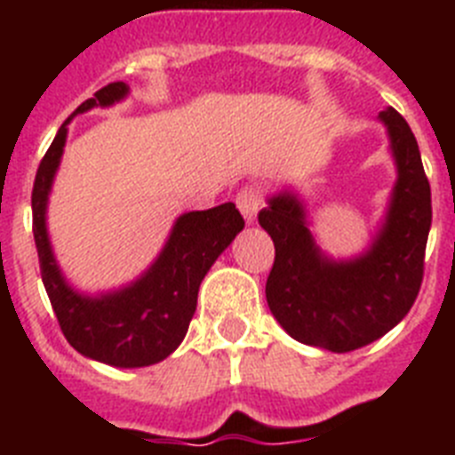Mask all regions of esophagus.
Returning a JSON list of instances; mask_svg holds the SVG:
<instances>
[{
  "label": "esophagus",
  "instance_id": "34e87169",
  "mask_svg": "<svg viewBox=\"0 0 455 455\" xmlns=\"http://www.w3.org/2000/svg\"><path fill=\"white\" fill-rule=\"evenodd\" d=\"M236 207H239V212L243 214V219H246L248 223H255L257 212L262 207V191H259V187L248 184V187L241 188V191L236 193Z\"/></svg>",
  "mask_w": 455,
  "mask_h": 455
}]
</instances>
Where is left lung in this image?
Returning a JSON list of instances; mask_svg holds the SVG:
<instances>
[{
    "mask_svg": "<svg viewBox=\"0 0 455 455\" xmlns=\"http://www.w3.org/2000/svg\"><path fill=\"white\" fill-rule=\"evenodd\" d=\"M378 120L387 127L396 182L367 251L348 259L325 255L299 193H275L259 212V225L275 246L268 309L293 339L323 351L348 353L380 339L408 315L421 287L431 184L403 116L387 107Z\"/></svg>",
    "mask_w": 455,
    "mask_h": 455,
    "instance_id": "obj_1",
    "label": "left lung"
}]
</instances>
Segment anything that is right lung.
I'll use <instances>...</instances> for the list:
<instances>
[{"label": "right lung", "instance_id": "add662e5", "mask_svg": "<svg viewBox=\"0 0 455 455\" xmlns=\"http://www.w3.org/2000/svg\"><path fill=\"white\" fill-rule=\"evenodd\" d=\"M127 95V84H108L95 92V98L79 104L59 127L36 172L31 212L40 275L70 347L95 363L136 369L162 363L182 344L198 303L200 283L220 252L243 230V219L235 203L187 212L172 223L155 262L130 284L111 291L84 293L68 283L47 232V203L61 166L68 124L75 116L95 107H114Z\"/></svg>", "mask_w": 455, "mask_h": 455}]
</instances>
